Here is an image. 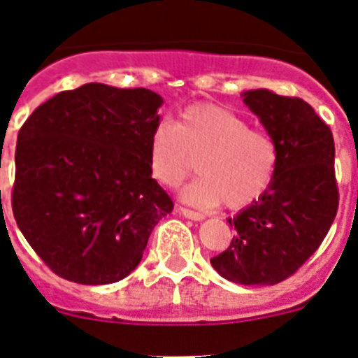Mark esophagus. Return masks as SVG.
Returning <instances> with one entry per match:
<instances>
[{
	"mask_svg": "<svg viewBox=\"0 0 358 358\" xmlns=\"http://www.w3.org/2000/svg\"><path fill=\"white\" fill-rule=\"evenodd\" d=\"M177 210H179V213H181L182 217L192 218V220H202V218H204V215H202V213H199V211H194V210H188V208L179 206Z\"/></svg>",
	"mask_w": 358,
	"mask_h": 358,
	"instance_id": "esophagus-1",
	"label": "esophagus"
}]
</instances>
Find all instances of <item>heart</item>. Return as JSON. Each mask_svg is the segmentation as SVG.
Masks as SVG:
<instances>
[{
	"instance_id": "b5f03b06",
	"label": "heart",
	"mask_w": 358,
	"mask_h": 358,
	"mask_svg": "<svg viewBox=\"0 0 358 358\" xmlns=\"http://www.w3.org/2000/svg\"><path fill=\"white\" fill-rule=\"evenodd\" d=\"M148 169L166 188L181 185L194 170L202 177L182 197L197 206L226 204L243 210L273 185L278 147L267 132L251 129L236 110L217 103H192L176 123L159 122L148 136Z\"/></svg>"
}]
</instances>
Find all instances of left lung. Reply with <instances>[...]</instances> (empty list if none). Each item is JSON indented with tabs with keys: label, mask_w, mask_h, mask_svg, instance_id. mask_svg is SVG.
I'll return each instance as SVG.
<instances>
[{
	"label": "left lung",
	"mask_w": 358,
	"mask_h": 358,
	"mask_svg": "<svg viewBox=\"0 0 358 358\" xmlns=\"http://www.w3.org/2000/svg\"><path fill=\"white\" fill-rule=\"evenodd\" d=\"M243 102L276 143L278 170L255 204L227 218L236 235L211 265L233 283L276 285L317 251L337 215L334 136L301 98L255 90Z\"/></svg>",
	"instance_id": "1"
}]
</instances>
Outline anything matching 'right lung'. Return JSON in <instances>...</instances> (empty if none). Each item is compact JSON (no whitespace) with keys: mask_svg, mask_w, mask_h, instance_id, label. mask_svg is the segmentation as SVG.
I'll use <instances>...</instances> for the list:
<instances>
[{"mask_svg":"<svg viewBox=\"0 0 358 358\" xmlns=\"http://www.w3.org/2000/svg\"><path fill=\"white\" fill-rule=\"evenodd\" d=\"M161 103L150 90L91 82L57 93L19 129L12 211L57 276L82 285L123 280L173 210L148 169Z\"/></svg>","mask_w":358,"mask_h":358,"instance_id":"obj_1","label":"right lung"}]
</instances>
